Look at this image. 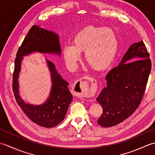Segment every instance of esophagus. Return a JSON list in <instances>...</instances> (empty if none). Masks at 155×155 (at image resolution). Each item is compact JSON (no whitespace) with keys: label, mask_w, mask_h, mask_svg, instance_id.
I'll return each mask as SVG.
<instances>
[{"label":"esophagus","mask_w":155,"mask_h":155,"mask_svg":"<svg viewBox=\"0 0 155 155\" xmlns=\"http://www.w3.org/2000/svg\"><path fill=\"white\" fill-rule=\"evenodd\" d=\"M88 80L91 82L90 86L87 82L77 81L74 83L72 88L78 97L88 98L94 94L97 89V83L93 77H88Z\"/></svg>","instance_id":"34e87169"}]
</instances>
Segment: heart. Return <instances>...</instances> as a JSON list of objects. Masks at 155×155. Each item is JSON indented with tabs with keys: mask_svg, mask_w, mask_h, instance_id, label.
Wrapping results in <instances>:
<instances>
[{
	"mask_svg": "<svg viewBox=\"0 0 155 155\" xmlns=\"http://www.w3.org/2000/svg\"><path fill=\"white\" fill-rule=\"evenodd\" d=\"M118 49L116 34L110 28L87 26L73 37L72 44L64 45L62 55L68 67L74 68L84 51L86 61L95 70L107 68L113 63Z\"/></svg>",
	"mask_w": 155,
	"mask_h": 155,
	"instance_id": "obj_1",
	"label": "heart"
}]
</instances>
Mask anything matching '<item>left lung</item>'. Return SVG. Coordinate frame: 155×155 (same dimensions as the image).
<instances>
[{"instance_id":"1","label":"left lung","mask_w":155,"mask_h":155,"mask_svg":"<svg viewBox=\"0 0 155 155\" xmlns=\"http://www.w3.org/2000/svg\"><path fill=\"white\" fill-rule=\"evenodd\" d=\"M150 70L149 53L143 41L133 43L119 64L106 76L107 87L97 98L103 108L98 124L115 126L135 111L142 101Z\"/></svg>"}]
</instances>
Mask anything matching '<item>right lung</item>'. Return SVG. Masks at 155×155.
Masks as SVG:
<instances>
[{"instance_id": "1", "label": "right lung", "mask_w": 155, "mask_h": 155, "mask_svg": "<svg viewBox=\"0 0 155 155\" xmlns=\"http://www.w3.org/2000/svg\"><path fill=\"white\" fill-rule=\"evenodd\" d=\"M33 52L61 56V47L58 35L53 31L40 27V26H32L16 53L13 72L12 89L20 107L35 123L42 127L51 128L64 120L72 100V95L68 89V82L58 73L55 65L46 59L52 82L48 98L41 104L27 103L22 99L19 94L18 80L21 71L22 61L25 56Z\"/></svg>"}]
</instances>
